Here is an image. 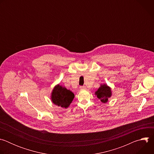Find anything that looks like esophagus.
<instances>
[{
  "label": "esophagus",
  "mask_w": 154,
  "mask_h": 154,
  "mask_svg": "<svg viewBox=\"0 0 154 154\" xmlns=\"http://www.w3.org/2000/svg\"><path fill=\"white\" fill-rule=\"evenodd\" d=\"M80 90H85L86 86H80Z\"/></svg>",
  "instance_id": "1"
}]
</instances>
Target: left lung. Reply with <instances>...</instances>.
<instances>
[{
	"instance_id": "8db88e82",
	"label": "left lung",
	"mask_w": 154,
	"mask_h": 154,
	"mask_svg": "<svg viewBox=\"0 0 154 154\" xmlns=\"http://www.w3.org/2000/svg\"><path fill=\"white\" fill-rule=\"evenodd\" d=\"M95 94L102 103H106L108 102V98L112 96V90L110 87H109L106 84L101 85L97 91H96Z\"/></svg>"
}]
</instances>
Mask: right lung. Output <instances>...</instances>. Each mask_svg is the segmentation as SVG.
Masks as SVG:
<instances>
[{
    "label": "right lung",
    "instance_id": "right-lung-1",
    "mask_svg": "<svg viewBox=\"0 0 154 154\" xmlns=\"http://www.w3.org/2000/svg\"><path fill=\"white\" fill-rule=\"evenodd\" d=\"M74 98V93L60 85H56L52 90L51 100L52 102L62 108H67Z\"/></svg>",
    "mask_w": 154,
    "mask_h": 154
}]
</instances>
